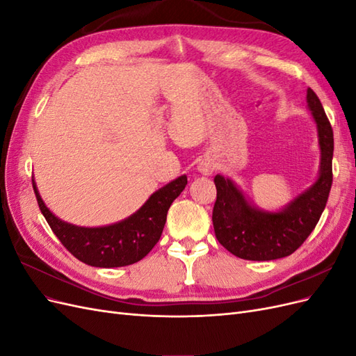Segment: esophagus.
Wrapping results in <instances>:
<instances>
[{
  "mask_svg": "<svg viewBox=\"0 0 356 356\" xmlns=\"http://www.w3.org/2000/svg\"><path fill=\"white\" fill-rule=\"evenodd\" d=\"M197 168H199V170L202 172V174H204V175H209V174H212V172H213V165L211 163L209 160H202Z\"/></svg>",
  "mask_w": 356,
  "mask_h": 356,
  "instance_id": "esophagus-1",
  "label": "esophagus"
}]
</instances>
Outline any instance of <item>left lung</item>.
Returning <instances> with one entry per match:
<instances>
[{"mask_svg": "<svg viewBox=\"0 0 356 356\" xmlns=\"http://www.w3.org/2000/svg\"><path fill=\"white\" fill-rule=\"evenodd\" d=\"M316 124L321 152L316 181L279 211H266L248 200L232 178L217 175V202L212 222L218 242L233 255L252 261H270L293 254L315 229L325 209L332 184V129L316 93L306 95Z\"/></svg>", "mask_w": 356, "mask_h": 356, "instance_id": "left-lung-1", "label": "left lung"}]
</instances>
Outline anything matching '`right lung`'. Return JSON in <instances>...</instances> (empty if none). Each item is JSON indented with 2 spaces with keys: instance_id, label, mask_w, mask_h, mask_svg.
Wrapping results in <instances>:
<instances>
[{
  "instance_id": "right-lung-1",
  "label": "right lung",
  "mask_w": 356,
  "mask_h": 356,
  "mask_svg": "<svg viewBox=\"0 0 356 356\" xmlns=\"http://www.w3.org/2000/svg\"><path fill=\"white\" fill-rule=\"evenodd\" d=\"M186 186L187 177L181 175L154 191L143 207L127 218L101 227H81L58 218L46 207L35 179L32 178L41 213L56 238L80 261L104 268L134 264L153 250L163 232L172 202Z\"/></svg>"
}]
</instances>
